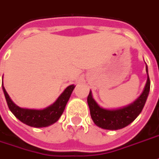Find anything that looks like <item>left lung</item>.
Segmentation results:
<instances>
[{
	"mask_svg": "<svg viewBox=\"0 0 159 159\" xmlns=\"http://www.w3.org/2000/svg\"><path fill=\"white\" fill-rule=\"evenodd\" d=\"M146 71L148 72L147 66H146ZM150 84L151 83L148 76L145 89L141 95L129 106L116 110H107L100 107L92 97L91 92H89L87 101L93 121L99 127L107 130L121 129L123 127L128 126L141 113L149 94Z\"/></svg>",
	"mask_w": 159,
	"mask_h": 159,
	"instance_id": "1",
	"label": "left lung"
}]
</instances>
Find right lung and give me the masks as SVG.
<instances>
[{
	"mask_svg": "<svg viewBox=\"0 0 159 159\" xmlns=\"http://www.w3.org/2000/svg\"><path fill=\"white\" fill-rule=\"evenodd\" d=\"M74 88V85H70L66 88L63 94L57 100L56 102L42 110L26 109L18 107L12 102L5 88L2 87V89L5 95L7 106L16 118L19 119L23 123L33 127H45L55 123L60 118Z\"/></svg>",
	"mask_w": 159,
	"mask_h": 159,
	"instance_id": "add662e5",
	"label": "right lung"
}]
</instances>
